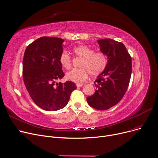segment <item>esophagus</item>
<instances>
[{"instance_id":"1","label":"esophagus","mask_w":158,"mask_h":158,"mask_svg":"<svg viewBox=\"0 0 158 158\" xmlns=\"http://www.w3.org/2000/svg\"><path fill=\"white\" fill-rule=\"evenodd\" d=\"M82 85H83V84H77V87H81Z\"/></svg>"}]
</instances>
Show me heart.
I'll return each mask as SVG.
<instances>
[{"label":"heart","instance_id":"1","mask_svg":"<svg viewBox=\"0 0 158 158\" xmlns=\"http://www.w3.org/2000/svg\"><path fill=\"white\" fill-rule=\"evenodd\" d=\"M75 56L81 58L80 69H73L66 74L67 80L75 83H81L86 80L91 74L93 77L102 74L107 65V57L102 52L94 50L85 45H79L73 49ZM60 63L65 69L71 67V58L66 51H63L60 56Z\"/></svg>","mask_w":158,"mask_h":158}]
</instances>
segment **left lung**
<instances>
[{"label":"left lung","instance_id":"obj_1","mask_svg":"<svg viewBox=\"0 0 158 158\" xmlns=\"http://www.w3.org/2000/svg\"><path fill=\"white\" fill-rule=\"evenodd\" d=\"M98 44L107 56V65L94 81L96 91L87 98V102L91 107L104 110L116 105L125 94L132 73V59L122 42L105 39Z\"/></svg>","mask_w":158,"mask_h":158}]
</instances>
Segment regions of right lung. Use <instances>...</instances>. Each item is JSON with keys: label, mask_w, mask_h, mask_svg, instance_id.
Segmentation results:
<instances>
[{"label": "right lung", "mask_w": 158, "mask_h": 158, "mask_svg": "<svg viewBox=\"0 0 158 158\" xmlns=\"http://www.w3.org/2000/svg\"><path fill=\"white\" fill-rule=\"evenodd\" d=\"M64 40L42 36L26 48L22 62L24 82L31 99L46 110H57L68 103L75 83L56 82L64 77L60 56Z\"/></svg>", "instance_id": "1"}]
</instances>
